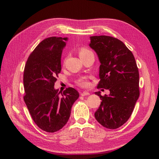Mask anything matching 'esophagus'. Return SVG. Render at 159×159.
Returning a JSON list of instances; mask_svg holds the SVG:
<instances>
[{
    "label": "esophagus",
    "mask_w": 159,
    "mask_h": 159,
    "mask_svg": "<svg viewBox=\"0 0 159 159\" xmlns=\"http://www.w3.org/2000/svg\"><path fill=\"white\" fill-rule=\"evenodd\" d=\"M90 93L88 92H86V91H83L81 93H80V95L81 96H85V95H89Z\"/></svg>",
    "instance_id": "obj_1"
}]
</instances>
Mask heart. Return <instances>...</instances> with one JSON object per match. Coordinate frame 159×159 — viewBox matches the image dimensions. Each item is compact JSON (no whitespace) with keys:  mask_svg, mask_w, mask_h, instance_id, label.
Returning a JSON list of instances; mask_svg holds the SVG:
<instances>
[{"mask_svg":"<svg viewBox=\"0 0 159 159\" xmlns=\"http://www.w3.org/2000/svg\"><path fill=\"white\" fill-rule=\"evenodd\" d=\"M90 53H92V52H91L90 50H89L85 48H83L80 50L79 55H80V57H83V56L88 55V54H90ZM77 83H78V85L81 86V87H87L88 84H89V83H88V80L86 78H80V79L78 80Z\"/></svg>","mask_w":159,"mask_h":159,"instance_id":"heart-1","label":"heart"}]
</instances>
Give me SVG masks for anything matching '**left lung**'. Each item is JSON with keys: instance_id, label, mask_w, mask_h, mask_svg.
<instances>
[{"instance_id": "left-lung-1", "label": "left lung", "mask_w": 159, "mask_h": 159, "mask_svg": "<svg viewBox=\"0 0 159 159\" xmlns=\"http://www.w3.org/2000/svg\"><path fill=\"white\" fill-rule=\"evenodd\" d=\"M89 45L101 64L98 88L110 91L104 96L95 92L102 102L95 117L104 127L116 129L130 117L139 96L138 68L131 51L116 38L91 36Z\"/></svg>"}]
</instances>
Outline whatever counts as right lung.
Returning <instances> with one entry per match:
<instances>
[{"label":"right lung","mask_w":159,"mask_h":159,"mask_svg":"<svg viewBox=\"0 0 159 159\" xmlns=\"http://www.w3.org/2000/svg\"><path fill=\"white\" fill-rule=\"evenodd\" d=\"M67 40L53 36L42 41L29 55L24 71V100L35 123L48 133H55L66 125L79 97L73 88L63 93L54 88Z\"/></svg>","instance_id":"add662e5"}]
</instances>
